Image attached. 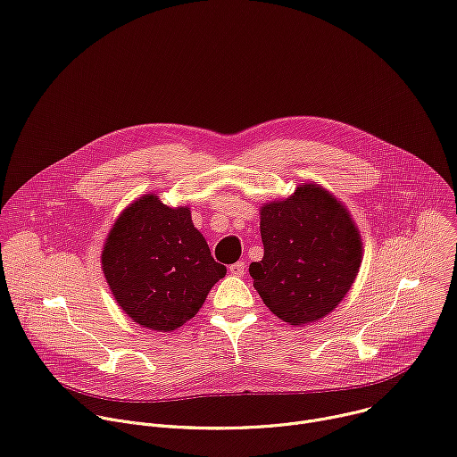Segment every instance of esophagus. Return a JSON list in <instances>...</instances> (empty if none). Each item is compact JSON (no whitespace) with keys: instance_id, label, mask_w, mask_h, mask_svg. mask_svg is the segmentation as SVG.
Masks as SVG:
<instances>
[{"instance_id":"obj_1","label":"esophagus","mask_w":457,"mask_h":457,"mask_svg":"<svg viewBox=\"0 0 457 457\" xmlns=\"http://www.w3.org/2000/svg\"><path fill=\"white\" fill-rule=\"evenodd\" d=\"M229 273L235 277H244L245 273V262H235L229 266Z\"/></svg>"}]
</instances>
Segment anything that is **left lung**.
Here are the masks:
<instances>
[{"mask_svg": "<svg viewBox=\"0 0 457 457\" xmlns=\"http://www.w3.org/2000/svg\"><path fill=\"white\" fill-rule=\"evenodd\" d=\"M264 257L250 264L264 304L299 326L334 310L361 266L362 245L346 207L317 184L261 210Z\"/></svg>", "mask_w": 457, "mask_h": 457, "instance_id": "1", "label": "left lung"}]
</instances>
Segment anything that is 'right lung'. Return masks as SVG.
Returning <instances> with one entry per match:
<instances>
[{
	"instance_id": "add662e5",
	"label": "right lung",
	"mask_w": 457,
	"mask_h": 457,
	"mask_svg": "<svg viewBox=\"0 0 457 457\" xmlns=\"http://www.w3.org/2000/svg\"><path fill=\"white\" fill-rule=\"evenodd\" d=\"M104 275L118 306L135 322L171 331L202 308L226 275L189 207H168L154 195L135 200L114 222L102 253Z\"/></svg>"
}]
</instances>
